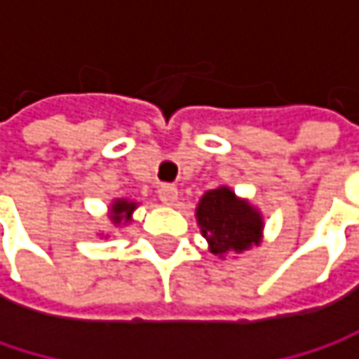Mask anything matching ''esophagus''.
<instances>
[{
	"label": "esophagus",
	"instance_id": "34e87169",
	"mask_svg": "<svg viewBox=\"0 0 359 359\" xmlns=\"http://www.w3.org/2000/svg\"><path fill=\"white\" fill-rule=\"evenodd\" d=\"M158 197H160V201H162V203L172 205V203L177 201V197H179V189H177V187H172V184H164V187L158 191Z\"/></svg>",
	"mask_w": 359,
	"mask_h": 359
}]
</instances>
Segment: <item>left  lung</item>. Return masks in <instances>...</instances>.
<instances>
[{
    "instance_id": "obj_1",
    "label": "left lung",
    "mask_w": 359,
    "mask_h": 359,
    "mask_svg": "<svg viewBox=\"0 0 359 359\" xmlns=\"http://www.w3.org/2000/svg\"><path fill=\"white\" fill-rule=\"evenodd\" d=\"M195 216L210 251L222 259L229 253H241L262 241V214L250 201L239 199L229 187L208 191L199 199Z\"/></svg>"
}]
</instances>
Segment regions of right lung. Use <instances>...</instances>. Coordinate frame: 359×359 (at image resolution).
<instances>
[{"instance_id":"1","label":"right lung","mask_w":359,"mask_h":359,"mask_svg":"<svg viewBox=\"0 0 359 359\" xmlns=\"http://www.w3.org/2000/svg\"><path fill=\"white\" fill-rule=\"evenodd\" d=\"M137 210V203L135 201H128V199H116L111 205H109V220L114 226H122V224H128L130 222V216L133 212Z\"/></svg>"}]
</instances>
